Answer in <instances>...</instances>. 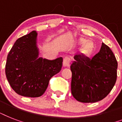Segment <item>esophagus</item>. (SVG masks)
Instances as JSON below:
<instances>
[{
	"mask_svg": "<svg viewBox=\"0 0 122 122\" xmlns=\"http://www.w3.org/2000/svg\"><path fill=\"white\" fill-rule=\"evenodd\" d=\"M71 63V60L68 57H65L64 59H63V66L65 67H69L70 66Z\"/></svg>",
	"mask_w": 122,
	"mask_h": 122,
	"instance_id": "obj_1",
	"label": "esophagus"
}]
</instances>
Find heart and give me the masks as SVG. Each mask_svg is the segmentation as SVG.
<instances>
[{
  "label": "heart",
  "mask_w": 122,
  "mask_h": 122,
  "mask_svg": "<svg viewBox=\"0 0 122 122\" xmlns=\"http://www.w3.org/2000/svg\"><path fill=\"white\" fill-rule=\"evenodd\" d=\"M87 42V40L86 39H81L80 40V43L81 44H85ZM93 48V44L91 42H88L87 43L85 44V50L86 52L91 51V50Z\"/></svg>",
  "instance_id": "1"
}]
</instances>
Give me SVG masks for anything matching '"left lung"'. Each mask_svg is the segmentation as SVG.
I'll return each instance as SVG.
<instances>
[{"mask_svg":"<svg viewBox=\"0 0 122 122\" xmlns=\"http://www.w3.org/2000/svg\"><path fill=\"white\" fill-rule=\"evenodd\" d=\"M71 65V91L73 96L81 102L102 100L113 88L117 78L118 63L109 47L104 43L92 58L78 54Z\"/></svg>","mask_w":122,"mask_h":122,"instance_id":"obj_1","label":"left lung"}]
</instances>
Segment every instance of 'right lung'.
Segmentation results:
<instances>
[{
  "mask_svg": "<svg viewBox=\"0 0 122 122\" xmlns=\"http://www.w3.org/2000/svg\"><path fill=\"white\" fill-rule=\"evenodd\" d=\"M37 33L32 31L20 37L9 52L5 65L7 79L18 94L29 97L41 96L52 76L61 70L63 58H38Z\"/></svg>",
  "mask_w": 122,
  "mask_h": 122,
  "instance_id": "obj_1",
  "label": "right lung"
}]
</instances>
